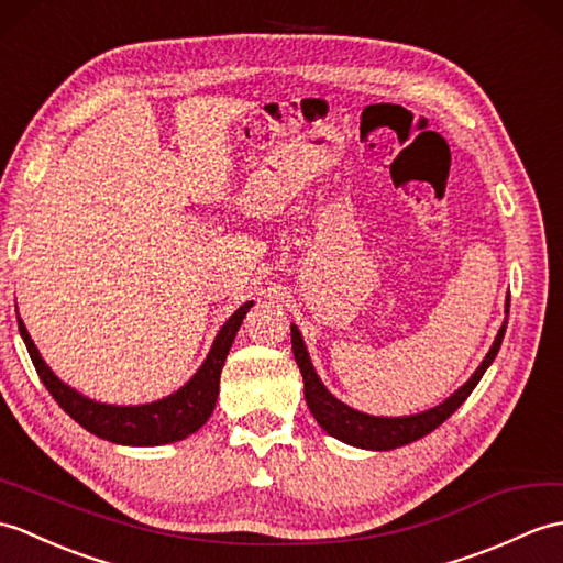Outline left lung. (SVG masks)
<instances>
[{"label":"left lung","mask_w":563,"mask_h":563,"mask_svg":"<svg viewBox=\"0 0 563 563\" xmlns=\"http://www.w3.org/2000/svg\"><path fill=\"white\" fill-rule=\"evenodd\" d=\"M508 307H511V299H506V317H508ZM504 333H506V321L499 329V333H496V341H494L492 350L487 352V357L482 360L477 372L470 376V382L465 386H461L449 400H443L441 405H437V408H431L420 415H410V417L364 415V412L347 408V405L338 398H333L329 390H325V386L321 384L317 372H313L305 341H302V335H299L295 323H292V352H295L297 367H299V372H302V378H305V398H307L313 420L329 431L331 437L350 443V446L372 449V451H390V449H398V446H405V443H412L417 439L427 437L429 431H434L439 424L446 422L449 417L461 408L465 398L473 394V388L479 384L482 374H485L489 364L494 362L496 352H499V347H501Z\"/></svg>","instance_id":"obj_1"}]
</instances>
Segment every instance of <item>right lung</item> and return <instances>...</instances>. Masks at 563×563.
<instances>
[{
  "mask_svg": "<svg viewBox=\"0 0 563 563\" xmlns=\"http://www.w3.org/2000/svg\"><path fill=\"white\" fill-rule=\"evenodd\" d=\"M252 302L242 305L238 311L222 325L216 335V343L208 352L201 369L194 374L187 386H181L177 394L167 396L163 400H155L148 405H134V408H120V405H104L88 400L74 388L62 384L59 378L52 374V369L41 357V352L33 345L29 331H25L23 321L19 319V331L29 355L33 360V367L41 376V382L49 390V396L59 402V408L67 412L71 420H76L90 434L100 439H108L112 443H124V446H161V443H173L187 439L196 429L206 424L211 417L216 400H218V386H220V372L225 364L228 352L234 343L242 319L250 311Z\"/></svg>",
  "mask_w": 563,
  "mask_h": 563,
  "instance_id": "right-lung-1",
  "label": "right lung"
}]
</instances>
